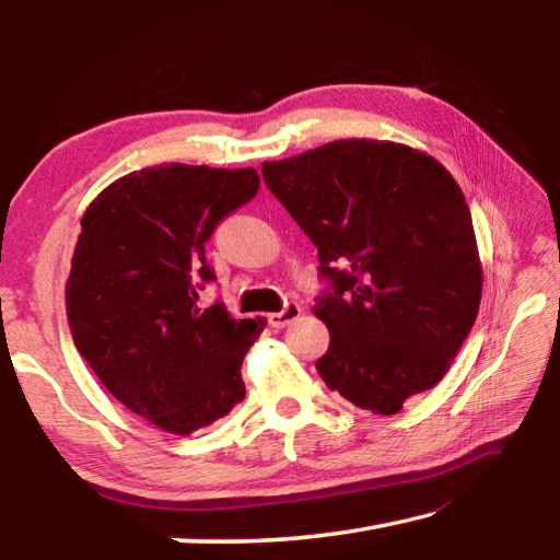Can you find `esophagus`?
I'll return each instance as SVG.
<instances>
[{
    "label": "esophagus",
    "mask_w": 560,
    "mask_h": 560,
    "mask_svg": "<svg viewBox=\"0 0 560 560\" xmlns=\"http://www.w3.org/2000/svg\"><path fill=\"white\" fill-rule=\"evenodd\" d=\"M299 315H301V305L299 303H287V305H283V311L269 315V325L279 327V330H281V327L291 325Z\"/></svg>",
    "instance_id": "34e87169"
}]
</instances>
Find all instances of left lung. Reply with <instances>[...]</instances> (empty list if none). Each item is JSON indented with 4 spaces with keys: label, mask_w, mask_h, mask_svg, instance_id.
<instances>
[{
    "label": "left lung",
    "mask_w": 560,
    "mask_h": 560,
    "mask_svg": "<svg viewBox=\"0 0 560 560\" xmlns=\"http://www.w3.org/2000/svg\"><path fill=\"white\" fill-rule=\"evenodd\" d=\"M317 247L330 330L317 374L361 410L400 412L444 378L476 323L483 273L468 203L440 162L386 140H335L261 164Z\"/></svg>",
    "instance_id": "obj_1"
}]
</instances>
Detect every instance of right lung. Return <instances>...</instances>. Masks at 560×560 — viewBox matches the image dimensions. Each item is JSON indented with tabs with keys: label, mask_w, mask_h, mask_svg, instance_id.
<instances>
[{
	"label": "right lung",
	"mask_w": 560,
	"mask_h": 560,
	"mask_svg": "<svg viewBox=\"0 0 560 560\" xmlns=\"http://www.w3.org/2000/svg\"><path fill=\"white\" fill-rule=\"evenodd\" d=\"M257 172L160 164L108 184L82 215L68 279L77 352L112 396L160 430L186 436L245 398L240 376L265 317L235 320L218 301L206 243L255 199Z\"/></svg>",
	"instance_id": "right-lung-1"
}]
</instances>
